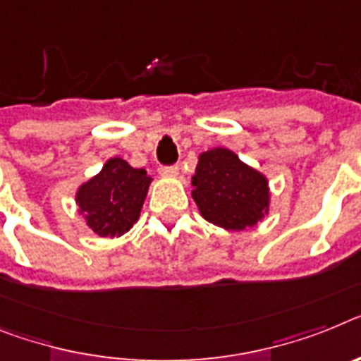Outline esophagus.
I'll list each match as a JSON object with an SVG mask.
<instances>
[{"label":"esophagus","mask_w":361,"mask_h":361,"mask_svg":"<svg viewBox=\"0 0 361 361\" xmlns=\"http://www.w3.org/2000/svg\"><path fill=\"white\" fill-rule=\"evenodd\" d=\"M159 174L166 176V178H174V176L180 174V166H178V165H163V166H159Z\"/></svg>","instance_id":"34e87169"}]
</instances>
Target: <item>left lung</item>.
I'll return each mask as SVG.
<instances>
[{
	"mask_svg": "<svg viewBox=\"0 0 361 361\" xmlns=\"http://www.w3.org/2000/svg\"><path fill=\"white\" fill-rule=\"evenodd\" d=\"M192 198L205 220L224 229H246L268 213V181L227 148L200 156Z\"/></svg>",
	"mask_w": 361,
	"mask_h": 361,
	"instance_id": "obj_1",
	"label": "left lung"
}]
</instances>
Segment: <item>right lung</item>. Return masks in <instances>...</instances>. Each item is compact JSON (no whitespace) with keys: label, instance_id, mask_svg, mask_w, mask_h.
<instances>
[{"label":"right lung","instance_id":"add662e5","mask_svg":"<svg viewBox=\"0 0 361 361\" xmlns=\"http://www.w3.org/2000/svg\"><path fill=\"white\" fill-rule=\"evenodd\" d=\"M152 178L121 157H111L102 171L77 192L86 224L99 237H121L137 222Z\"/></svg>","mask_w":361,"mask_h":361}]
</instances>
